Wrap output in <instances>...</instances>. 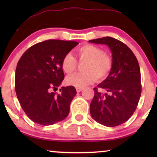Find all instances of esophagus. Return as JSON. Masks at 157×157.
I'll return each mask as SVG.
<instances>
[{"instance_id": "esophagus-1", "label": "esophagus", "mask_w": 157, "mask_h": 157, "mask_svg": "<svg viewBox=\"0 0 157 157\" xmlns=\"http://www.w3.org/2000/svg\"><path fill=\"white\" fill-rule=\"evenodd\" d=\"M76 91L78 93V92H80V91H82L83 89H82V88H76Z\"/></svg>"}]
</instances>
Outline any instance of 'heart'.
<instances>
[{"label":"heart","mask_w":157,"mask_h":157,"mask_svg":"<svg viewBox=\"0 0 157 157\" xmlns=\"http://www.w3.org/2000/svg\"><path fill=\"white\" fill-rule=\"evenodd\" d=\"M76 56L79 62L83 64V73H76L68 76L66 83L68 86L83 88L92 84L96 81L104 80L109 76L113 67L112 60L99 47L91 44H86L76 49ZM77 61L71 53L64 56L61 62V68L66 74H70L76 70Z\"/></svg>","instance_id":"obj_1"}]
</instances>
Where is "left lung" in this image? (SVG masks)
I'll return each instance as SVG.
<instances>
[{"mask_svg": "<svg viewBox=\"0 0 157 157\" xmlns=\"http://www.w3.org/2000/svg\"><path fill=\"white\" fill-rule=\"evenodd\" d=\"M106 44L112 53L113 67L107 78L97 87L105 89L103 94L94 88L90 104L93 119L102 125L113 127L124 123L133 115L141 94L140 68L136 56L125 44L111 37L90 40Z\"/></svg>", "mask_w": 157, "mask_h": 157, "instance_id": "obj_1", "label": "left lung"}]
</instances>
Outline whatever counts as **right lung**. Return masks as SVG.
<instances>
[{
    "mask_svg": "<svg viewBox=\"0 0 157 157\" xmlns=\"http://www.w3.org/2000/svg\"><path fill=\"white\" fill-rule=\"evenodd\" d=\"M78 44L76 41L47 40L25 51L16 69L15 89L23 110L30 119L49 126L66 119L70 104L76 94L75 87L56 89L64 78L62 59Z\"/></svg>",
    "mask_w": 157,
    "mask_h": 157,
    "instance_id": "add662e5",
    "label": "right lung"
}]
</instances>
